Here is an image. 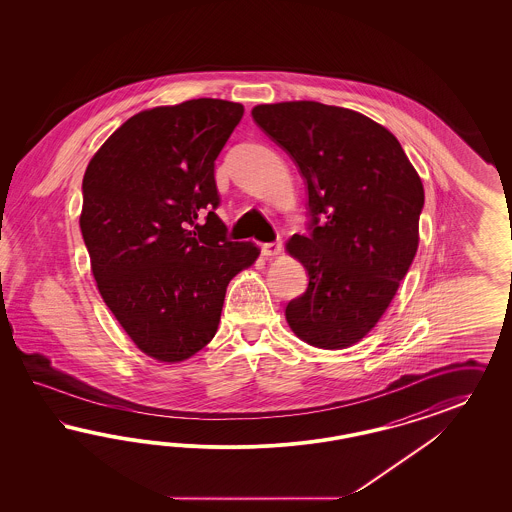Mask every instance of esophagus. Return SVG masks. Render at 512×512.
Instances as JSON below:
<instances>
[{"label": "esophagus", "instance_id": "obj_1", "mask_svg": "<svg viewBox=\"0 0 512 512\" xmlns=\"http://www.w3.org/2000/svg\"><path fill=\"white\" fill-rule=\"evenodd\" d=\"M281 248H283L281 240H276V242H268V244H264L263 246V255L264 257H276V255H279Z\"/></svg>", "mask_w": 512, "mask_h": 512}]
</instances>
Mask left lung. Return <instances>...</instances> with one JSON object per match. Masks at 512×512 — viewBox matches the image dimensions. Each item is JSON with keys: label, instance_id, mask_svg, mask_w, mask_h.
<instances>
[{"label": "left lung", "instance_id": "obj_1", "mask_svg": "<svg viewBox=\"0 0 512 512\" xmlns=\"http://www.w3.org/2000/svg\"><path fill=\"white\" fill-rule=\"evenodd\" d=\"M251 116L308 186L310 234H295L287 251L310 283L287 304V323L313 347H351L377 325L415 259L419 174L398 139L355 110L287 101Z\"/></svg>", "mask_w": 512, "mask_h": 512}]
</instances>
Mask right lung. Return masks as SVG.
<instances>
[{"label":"right lung","instance_id":"right-lung-1","mask_svg":"<svg viewBox=\"0 0 512 512\" xmlns=\"http://www.w3.org/2000/svg\"><path fill=\"white\" fill-rule=\"evenodd\" d=\"M244 107L191 99L142 110L93 155L80 231L105 304L142 353L182 362L216 336L229 281L259 248L217 217L214 167Z\"/></svg>","mask_w":512,"mask_h":512}]
</instances>
